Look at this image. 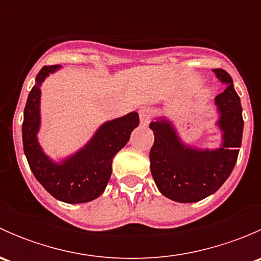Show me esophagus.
Wrapping results in <instances>:
<instances>
[{"label": "esophagus", "instance_id": "esophagus-1", "mask_svg": "<svg viewBox=\"0 0 261 261\" xmlns=\"http://www.w3.org/2000/svg\"><path fill=\"white\" fill-rule=\"evenodd\" d=\"M152 115H154L152 109H150V107H141V109L139 110V117H140L141 125L143 126L149 125V122L152 118Z\"/></svg>", "mask_w": 261, "mask_h": 261}]
</instances>
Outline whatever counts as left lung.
Returning a JSON list of instances; mask_svg holds the SVG:
<instances>
[{"instance_id": "left-lung-1", "label": "left lung", "mask_w": 261, "mask_h": 261, "mask_svg": "<svg viewBox=\"0 0 261 261\" xmlns=\"http://www.w3.org/2000/svg\"><path fill=\"white\" fill-rule=\"evenodd\" d=\"M215 73L227 83L225 91L216 97L221 112L218 121L223 131V145L217 150H199L184 146L167 121L150 123L154 144L150 150V170L159 191L180 203H192L215 193L232 172L243 140V107L232 78L217 68Z\"/></svg>"}]
</instances>
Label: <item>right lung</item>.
I'll use <instances>...</instances> for the list:
<instances>
[{
    "mask_svg": "<svg viewBox=\"0 0 261 261\" xmlns=\"http://www.w3.org/2000/svg\"><path fill=\"white\" fill-rule=\"evenodd\" d=\"M59 65H45L36 75L23 111L22 143L31 172L39 183L57 199L67 203H84L102 194L112 173V159L126 145L131 131L139 126L136 112L101 126L89 144L63 164H54L41 151L36 140L40 123L39 86Z\"/></svg>",
    "mask_w": 261,
    "mask_h": 261,
    "instance_id": "add662e5",
    "label": "right lung"
}]
</instances>
